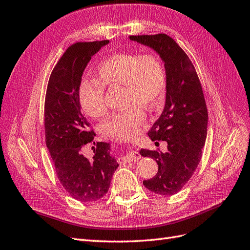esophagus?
Wrapping results in <instances>:
<instances>
[{
	"instance_id": "34e87169",
	"label": "esophagus",
	"mask_w": 250,
	"mask_h": 250,
	"mask_svg": "<svg viewBox=\"0 0 250 250\" xmlns=\"http://www.w3.org/2000/svg\"><path fill=\"white\" fill-rule=\"evenodd\" d=\"M141 159L140 153L136 150H130L129 152H127L126 156L122 158V163H128V162H132V161H138Z\"/></svg>"
}]
</instances>
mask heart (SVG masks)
Here are the masks:
<instances>
[{"label":"heart","instance_id":"b5f03b06","mask_svg":"<svg viewBox=\"0 0 250 250\" xmlns=\"http://www.w3.org/2000/svg\"><path fill=\"white\" fill-rule=\"evenodd\" d=\"M98 79L83 80L79 101L83 111L91 118L106 113L105 86L123 85L126 108L112 112L101 124L106 137L129 140L144 122L143 109L153 112L164 103L166 72L161 58L154 52H122L103 60L98 66Z\"/></svg>","mask_w":250,"mask_h":250}]
</instances>
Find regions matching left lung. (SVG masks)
Instances as JSON below:
<instances>
[{
  "label": "left lung",
  "mask_w": 250,
  "mask_h": 250,
  "mask_svg": "<svg viewBox=\"0 0 250 250\" xmlns=\"http://www.w3.org/2000/svg\"><path fill=\"white\" fill-rule=\"evenodd\" d=\"M156 50L166 71V102L161 117L148 131L151 141H166L167 152L141 149L157 161L159 169L144 186L160 195H172L185 186L197 169L207 136L208 112L201 82L190 59L165 33L130 36Z\"/></svg>",
  "instance_id": "obj_1"
}]
</instances>
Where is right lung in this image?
<instances>
[{
  "label": "right lung",
  "mask_w": 250,
  "mask_h": 250,
  "mask_svg": "<svg viewBox=\"0 0 250 250\" xmlns=\"http://www.w3.org/2000/svg\"><path fill=\"white\" fill-rule=\"evenodd\" d=\"M108 43L104 40L69 46L51 72L45 97L46 145L58 179L73 199L84 203L104 197L119 167L109 143H97L91 159L83 154L96 134L81 110L79 87L91 57Z\"/></svg>",
  "instance_id": "1"
}]
</instances>
